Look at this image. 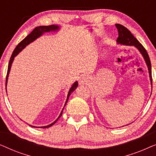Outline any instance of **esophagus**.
<instances>
[{
	"label": "esophagus",
	"instance_id": "1",
	"mask_svg": "<svg viewBox=\"0 0 156 156\" xmlns=\"http://www.w3.org/2000/svg\"><path fill=\"white\" fill-rule=\"evenodd\" d=\"M89 82V78L87 76H83L80 80V84H86Z\"/></svg>",
	"mask_w": 156,
	"mask_h": 156
}]
</instances>
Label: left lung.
I'll return each instance as SVG.
<instances>
[{
    "instance_id": "obj_1",
    "label": "left lung",
    "mask_w": 156,
    "mask_h": 156,
    "mask_svg": "<svg viewBox=\"0 0 156 156\" xmlns=\"http://www.w3.org/2000/svg\"><path fill=\"white\" fill-rule=\"evenodd\" d=\"M116 27L118 30L119 37L117 38L116 42L119 44H126V45H133L140 51L143 56L144 57L145 61L148 66V69L149 71V75H150V79L151 84H152V75H151V60L149 58L148 54L147 52L146 49L140 43L139 41L132 35V33L126 27L120 24H116Z\"/></svg>"
}]
</instances>
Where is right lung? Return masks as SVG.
I'll return each instance as SVG.
<instances>
[{
  "instance_id": "1",
  "label": "right lung",
  "mask_w": 156,
  "mask_h": 156,
  "mask_svg": "<svg viewBox=\"0 0 156 156\" xmlns=\"http://www.w3.org/2000/svg\"><path fill=\"white\" fill-rule=\"evenodd\" d=\"M58 29H59V26H57V25H48V26H39V27H35V28L32 31L31 33H30L29 35H27L26 37H25L24 39H23L20 42H19V44L16 46V48H15L13 52H12L11 57H10L9 63H8V72H7V74H6V79H5V87H6V85H7L8 74H9V72H10V67H11V65H12V61H13V59H14V57H16V55H18V53L20 52V51L23 50V49H24L25 47H26V45H27V44L30 43V42L34 41V40H35V39H37L38 37H40V35H42L44 33H47V32H50V31H55V30H58ZM77 86H78V82H76L74 83V84L72 85V87H71V88H70L69 92H68L67 101H66V102H65V106L66 105V104L67 103V101H68V99H69V95L71 94L73 92L74 90H75L76 87H77ZM63 109H64V108H63ZM63 109H62V111H63ZM62 111L61 114L59 116L58 118L57 119V120H55L54 122L52 123L50 125L45 126H42V127H40V128H42V129H46V128H49V127L52 126V125H54L55 123L57 122V120H58V119L61 117L62 114ZM33 127H34V128H39V127H36V126H33Z\"/></svg>"
}]
</instances>
